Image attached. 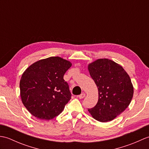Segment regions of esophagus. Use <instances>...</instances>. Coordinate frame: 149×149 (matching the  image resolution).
Instances as JSON below:
<instances>
[{
    "instance_id": "1",
    "label": "esophagus",
    "mask_w": 149,
    "mask_h": 149,
    "mask_svg": "<svg viewBox=\"0 0 149 149\" xmlns=\"http://www.w3.org/2000/svg\"><path fill=\"white\" fill-rule=\"evenodd\" d=\"M85 96H86V94H85L84 93H81V95H79L78 96V97L80 98V99H83L84 97H85Z\"/></svg>"
}]
</instances>
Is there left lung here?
I'll use <instances>...</instances> for the list:
<instances>
[{
  "mask_svg": "<svg viewBox=\"0 0 149 149\" xmlns=\"http://www.w3.org/2000/svg\"><path fill=\"white\" fill-rule=\"evenodd\" d=\"M88 70L99 91L96 106L88 112L97 121H111L131 102L134 88L130 77L121 65L106 58L89 63Z\"/></svg>",
  "mask_w": 149,
  "mask_h": 149,
  "instance_id": "left-lung-1",
  "label": "left lung"
}]
</instances>
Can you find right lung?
<instances>
[{"instance_id":"obj_1","label":"right lung","mask_w":149,"mask_h":149,"mask_svg":"<svg viewBox=\"0 0 149 149\" xmlns=\"http://www.w3.org/2000/svg\"><path fill=\"white\" fill-rule=\"evenodd\" d=\"M72 63L60 57L39 60L24 72L20 81L22 102L37 118L49 120L58 116L71 99L63 79Z\"/></svg>"}]
</instances>
